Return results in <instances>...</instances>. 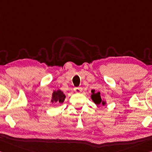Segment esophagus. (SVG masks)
Instances as JSON below:
<instances>
[{"mask_svg":"<svg viewBox=\"0 0 152 152\" xmlns=\"http://www.w3.org/2000/svg\"><path fill=\"white\" fill-rule=\"evenodd\" d=\"M74 91L77 93H80L82 92V91H83V88L81 87H74Z\"/></svg>","mask_w":152,"mask_h":152,"instance_id":"34e87169","label":"esophagus"}]
</instances>
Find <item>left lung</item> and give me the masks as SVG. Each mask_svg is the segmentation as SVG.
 Returning <instances> with one entry per match:
<instances>
[{
	"instance_id": "left-lung-1",
	"label": "left lung",
	"mask_w": 152,
	"mask_h": 152,
	"mask_svg": "<svg viewBox=\"0 0 152 152\" xmlns=\"http://www.w3.org/2000/svg\"><path fill=\"white\" fill-rule=\"evenodd\" d=\"M91 93H92V95H91V98H92L93 101L94 103L97 105H99L102 103V105H104L105 104V103L104 102H103L102 100V98H101L100 96V93H96L95 90H92L91 91Z\"/></svg>"
}]
</instances>
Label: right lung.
I'll list each match as a JSON object with an SVG mask.
<instances>
[{
    "label": "right lung",
    "instance_id": "1",
    "mask_svg": "<svg viewBox=\"0 0 152 152\" xmlns=\"http://www.w3.org/2000/svg\"><path fill=\"white\" fill-rule=\"evenodd\" d=\"M65 97H66V96H65L63 92H61V91H55L53 93V100H51V102L63 103L65 99Z\"/></svg>",
    "mask_w": 152,
    "mask_h": 152
}]
</instances>
